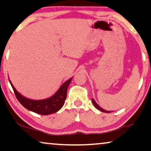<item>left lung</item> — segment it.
<instances>
[{"instance_id": "obj_1", "label": "left lung", "mask_w": 151, "mask_h": 151, "mask_svg": "<svg viewBox=\"0 0 151 151\" xmlns=\"http://www.w3.org/2000/svg\"><path fill=\"white\" fill-rule=\"evenodd\" d=\"M91 101H92V103H93V106H95V108H96V109H97L98 110H99V111H102V112H106V113H109V112H111V111H106V110L103 109L102 108H101V107L100 106H99V105L97 104V103H96V102L95 100H94L93 98L91 99Z\"/></svg>"}]
</instances>
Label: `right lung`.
<instances>
[{"label":"right lung","mask_w":151,"mask_h":151,"mask_svg":"<svg viewBox=\"0 0 151 151\" xmlns=\"http://www.w3.org/2000/svg\"><path fill=\"white\" fill-rule=\"evenodd\" d=\"M73 78L64 82L52 96L43 100H32L22 96L18 92L12 83H9L14 91L15 95L18 101L26 109L42 115H48L57 112L62 109L66 98L67 89Z\"/></svg>","instance_id":"obj_1"}]
</instances>
